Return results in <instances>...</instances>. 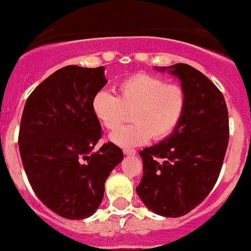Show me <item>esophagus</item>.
I'll return each mask as SVG.
<instances>
[{"label": "esophagus", "instance_id": "34e87169", "mask_svg": "<svg viewBox=\"0 0 251 251\" xmlns=\"http://www.w3.org/2000/svg\"><path fill=\"white\" fill-rule=\"evenodd\" d=\"M124 154H127V156H134L136 154V150H133V148H123Z\"/></svg>", "mask_w": 251, "mask_h": 251}]
</instances>
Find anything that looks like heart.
Listing matches in <instances>:
<instances>
[{
	"label": "heart",
	"mask_w": 251,
	"mask_h": 251,
	"mask_svg": "<svg viewBox=\"0 0 251 251\" xmlns=\"http://www.w3.org/2000/svg\"><path fill=\"white\" fill-rule=\"evenodd\" d=\"M118 97L99 90L92 99L93 114L108 130L119 128L132 114L130 126L110 136L123 147L143 145L150 138L161 141L176 129L182 119L187 97L182 86L162 77L138 73L118 84Z\"/></svg>",
	"instance_id": "heart-1"
}]
</instances>
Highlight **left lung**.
Returning <instances> with one entry per match:
<instances>
[{
    "label": "left lung",
    "mask_w": 251,
    "mask_h": 251,
    "mask_svg": "<svg viewBox=\"0 0 251 251\" xmlns=\"http://www.w3.org/2000/svg\"><path fill=\"white\" fill-rule=\"evenodd\" d=\"M170 73L186 92L185 114L170 137L139 152L143 176L136 191L157 215L179 217L200 205L219 178L229 114L223 93L197 69L175 64Z\"/></svg>",
    "instance_id": "1"
}]
</instances>
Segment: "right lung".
<instances>
[{"instance_id": "add662e5", "label": "right lung", "mask_w": 251, "mask_h": 251, "mask_svg": "<svg viewBox=\"0 0 251 251\" xmlns=\"http://www.w3.org/2000/svg\"><path fill=\"white\" fill-rule=\"evenodd\" d=\"M104 66L68 65L46 77L28 95L22 112L19 148L31 187L59 216H92L104 183L123 152L112 142L93 151L103 130L92 99L106 84Z\"/></svg>"}]
</instances>
